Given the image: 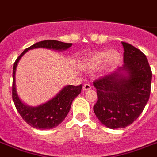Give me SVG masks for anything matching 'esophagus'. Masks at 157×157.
<instances>
[{"label": "esophagus", "instance_id": "esophagus-1", "mask_svg": "<svg viewBox=\"0 0 157 157\" xmlns=\"http://www.w3.org/2000/svg\"><path fill=\"white\" fill-rule=\"evenodd\" d=\"M91 88H92V86H91V85H90V84H85L83 86L84 90H90Z\"/></svg>", "mask_w": 157, "mask_h": 157}]
</instances>
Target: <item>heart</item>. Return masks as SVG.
<instances>
[{"mask_svg": "<svg viewBox=\"0 0 157 157\" xmlns=\"http://www.w3.org/2000/svg\"><path fill=\"white\" fill-rule=\"evenodd\" d=\"M118 62L119 54L107 50L94 53L86 58L83 62V66L88 71H95L104 66L107 63L110 66H114Z\"/></svg>", "mask_w": 157, "mask_h": 157, "instance_id": "obj_1", "label": "heart"}]
</instances>
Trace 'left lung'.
Wrapping results in <instances>:
<instances>
[{
    "mask_svg": "<svg viewBox=\"0 0 157 157\" xmlns=\"http://www.w3.org/2000/svg\"><path fill=\"white\" fill-rule=\"evenodd\" d=\"M124 64L110 75L94 81L98 101L94 112L110 129L125 128L139 117L151 93V67L146 55L123 42Z\"/></svg>",
    "mask_w": 157,
    "mask_h": 157,
    "instance_id": "1",
    "label": "left lung"
}]
</instances>
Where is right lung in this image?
<instances>
[{
	"label": "right lung",
	"instance_id": "1",
	"mask_svg": "<svg viewBox=\"0 0 157 157\" xmlns=\"http://www.w3.org/2000/svg\"><path fill=\"white\" fill-rule=\"evenodd\" d=\"M71 43H64L54 40H42L23 50L13 63L12 98L18 112L25 122L38 129H52L58 126L65 119L70 111L74 98L81 94L82 85L75 86L69 85L60 90L55 97L47 103L37 107H29L19 99L15 86V71L18 61L28 50L35 48H46L55 50H65L71 46Z\"/></svg>",
	"mask_w": 157,
	"mask_h": 157
}]
</instances>
